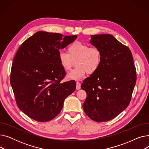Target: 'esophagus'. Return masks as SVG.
<instances>
[{
	"mask_svg": "<svg viewBox=\"0 0 149 149\" xmlns=\"http://www.w3.org/2000/svg\"><path fill=\"white\" fill-rule=\"evenodd\" d=\"M81 88V84L80 82L77 81V86H76V89L77 90H79Z\"/></svg>",
	"mask_w": 149,
	"mask_h": 149,
	"instance_id": "34e87169",
	"label": "esophagus"
}]
</instances>
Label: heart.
<instances>
[{
  "mask_svg": "<svg viewBox=\"0 0 149 149\" xmlns=\"http://www.w3.org/2000/svg\"><path fill=\"white\" fill-rule=\"evenodd\" d=\"M68 54L60 52L58 60L65 71L71 70L75 63L77 65L68 74L70 79L79 80L86 74H95L102 64L103 53L97 47H90L88 44L75 42L68 47Z\"/></svg>",
  "mask_w": 149,
  "mask_h": 149,
  "instance_id": "heart-1",
  "label": "heart"
}]
</instances>
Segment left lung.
Listing matches in <instances>:
<instances>
[{
	"mask_svg": "<svg viewBox=\"0 0 149 149\" xmlns=\"http://www.w3.org/2000/svg\"><path fill=\"white\" fill-rule=\"evenodd\" d=\"M91 37L90 43L102 51L103 61L97 71L81 84L87 93L83 108L91 120L107 121L129 106L136 80V69L129 48L112 35Z\"/></svg>",
	"mask_w": 149,
	"mask_h": 149,
	"instance_id": "1",
	"label": "left lung"
}]
</instances>
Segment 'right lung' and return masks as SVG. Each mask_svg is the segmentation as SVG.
Masks as SVG:
<instances>
[{"label": "right lung", "mask_w": 149, "mask_h": 149, "mask_svg": "<svg viewBox=\"0 0 149 149\" xmlns=\"http://www.w3.org/2000/svg\"><path fill=\"white\" fill-rule=\"evenodd\" d=\"M77 37L38 31L19 47L10 83L18 107L31 118L40 122L54 119L61 112L65 98L75 91L74 80L61 82L66 72L58 54Z\"/></svg>", "instance_id": "obj_1"}]
</instances>
